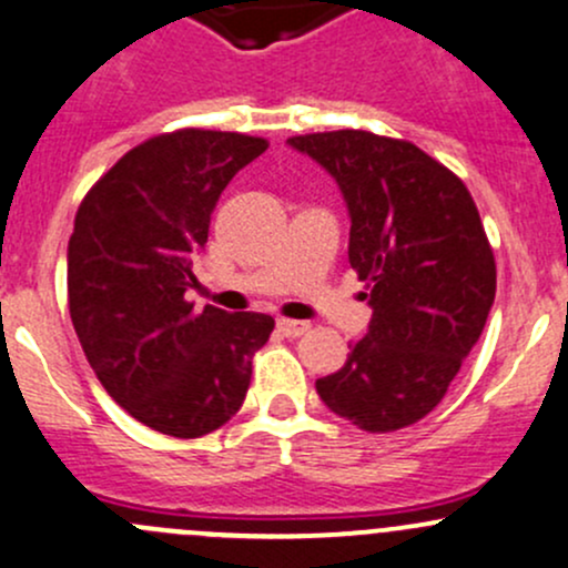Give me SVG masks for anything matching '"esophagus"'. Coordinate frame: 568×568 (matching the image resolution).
<instances>
[{"label": "esophagus", "mask_w": 568, "mask_h": 568, "mask_svg": "<svg viewBox=\"0 0 568 568\" xmlns=\"http://www.w3.org/2000/svg\"><path fill=\"white\" fill-rule=\"evenodd\" d=\"M277 329L285 334V337H302L304 332L310 329V324H304V321H291V318H280L277 321Z\"/></svg>", "instance_id": "1"}]
</instances>
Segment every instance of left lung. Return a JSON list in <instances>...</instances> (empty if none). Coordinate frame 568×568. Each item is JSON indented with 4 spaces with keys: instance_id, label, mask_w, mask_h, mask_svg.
I'll return each mask as SVG.
<instances>
[{
    "instance_id": "obj_1",
    "label": "left lung",
    "mask_w": 568,
    "mask_h": 568,
    "mask_svg": "<svg viewBox=\"0 0 568 568\" xmlns=\"http://www.w3.org/2000/svg\"><path fill=\"white\" fill-rule=\"evenodd\" d=\"M288 143L337 179L348 261L373 307L367 334L315 389L367 433L416 425L444 399L493 307L495 255L479 209L463 179L410 141L332 130Z\"/></svg>"
}]
</instances>
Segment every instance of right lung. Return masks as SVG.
<instances>
[{"instance_id":"right-lung-1","label":"right lung","mask_w":568,"mask_h":568,"mask_svg":"<svg viewBox=\"0 0 568 568\" xmlns=\"http://www.w3.org/2000/svg\"><path fill=\"white\" fill-rule=\"evenodd\" d=\"M266 139L184 128L130 149L83 195L68 244V304L103 389L141 425L201 438L242 408L264 313L195 310L184 291L225 184Z\"/></svg>"}]
</instances>
